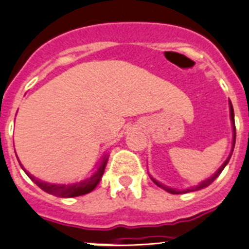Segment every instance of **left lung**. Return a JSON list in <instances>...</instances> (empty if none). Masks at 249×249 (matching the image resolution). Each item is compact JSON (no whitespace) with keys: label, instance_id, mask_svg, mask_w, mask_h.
<instances>
[{"label":"left lung","instance_id":"obj_1","mask_svg":"<svg viewBox=\"0 0 249 249\" xmlns=\"http://www.w3.org/2000/svg\"><path fill=\"white\" fill-rule=\"evenodd\" d=\"M229 112H231V128H233V141H231V154L228 155L227 160L224 161L223 165L219 168V169L215 172V173L213 174L211 177H209L207 179L202 180V182H200L198 184H196V186H191V187H187V188H183V190H178V188H172V187L169 186H165V184L160 183L159 180H157L155 178H153V177L150 176V178L153 179V182L155 184H157L158 187H160V188H163L164 191H166V192H169V194H173V195H179V194H187V192H194V191H198V190H202V188H206L207 186H210L211 183H213V180L216 179L217 177L220 176V173L224 170V168L227 166V164L229 163V160H231V154H233V150H234V146H235V123H234V109H233V106H231V102L229 100Z\"/></svg>","mask_w":249,"mask_h":249}]
</instances>
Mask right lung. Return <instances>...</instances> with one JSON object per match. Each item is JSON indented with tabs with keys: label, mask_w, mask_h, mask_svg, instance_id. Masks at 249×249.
Masks as SVG:
<instances>
[{
	"label": "right lung",
	"mask_w": 249,
	"mask_h": 249,
	"mask_svg": "<svg viewBox=\"0 0 249 249\" xmlns=\"http://www.w3.org/2000/svg\"><path fill=\"white\" fill-rule=\"evenodd\" d=\"M108 158H109L108 154H106V155L102 158V161H100L98 169H96L91 176L85 178L84 180H80V182H75V183H69V184H55V183H48V182H44V180L39 179V178H36V177H34L33 174L29 173L28 170L22 166V164L20 163V161H18V163H20V165H21L22 170L26 173V176H28L29 178H30V179H32L33 182L39 187V188H42L44 192H47V194L49 195H53V196L70 198V197L83 196V195L89 194V192L95 190V187L99 184L103 174H104V169H106Z\"/></svg>",
	"instance_id": "1"
}]
</instances>
